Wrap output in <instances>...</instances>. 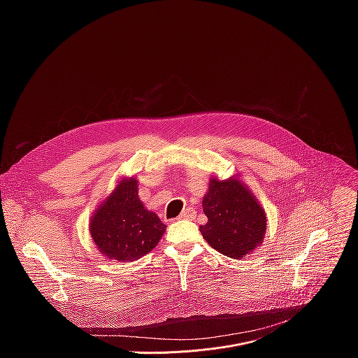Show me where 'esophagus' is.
Returning <instances> with one entry per match:
<instances>
[{
    "mask_svg": "<svg viewBox=\"0 0 358 358\" xmlns=\"http://www.w3.org/2000/svg\"><path fill=\"white\" fill-rule=\"evenodd\" d=\"M194 217H195V211H194L192 208H187V210L180 215L181 220H189V218H194Z\"/></svg>",
    "mask_w": 358,
    "mask_h": 358,
    "instance_id": "34e87169",
    "label": "esophagus"
}]
</instances>
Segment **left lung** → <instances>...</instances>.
<instances>
[{
	"label": "left lung",
	"instance_id": "obj_1",
	"mask_svg": "<svg viewBox=\"0 0 358 358\" xmlns=\"http://www.w3.org/2000/svg\"><path fill=\"white\" fill-rule=\"evenodd\" d=\"M202 210L208 222L199 231L225 257L242 259L262 245L266 234L265 210L238 176L228 180L211 177Z\"/></svg>",
	"mask_w": 358,
	"mask_h": 358
}]
</instances>
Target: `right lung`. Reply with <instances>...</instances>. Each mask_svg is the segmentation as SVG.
<instances>
[{"instance_id":"1","label":"right lung","mask_w":358,"mask_h":358,"mask_svg":"<svg viewBox=\"0 0 358 358\" xmlns=\"http://www.w3.org/2000/svg\"><path fill=\"white\" fill-rule=\"evenodd\" d=\"M136 177L119 178L115 189L93 211L89 232L109 261L131 262L156 248L166 225L138 198Z\"/></svg>"}]
</instances>
